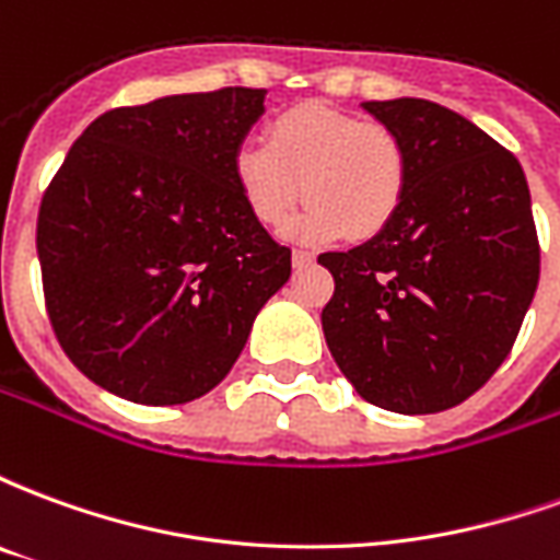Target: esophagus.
<instances>
[{"instance_id": "1", "label": "esophagus", "mask_w": 560, "mask_h": 560, "mask_svg": "<svg viewBox=\"0 0 560 560\" xmlns=\"http://www.w3.org/2000/svg\"><path fill=\"white\" fill-rule=\"evenodd\" d=\"M291 260H293V267L303 269V267H312V264H315V255H312V252H303V248H296Z\"/></svg>"}]
</instances>
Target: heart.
I'll use <instances>...</instances> for the list:
<instances>
[{"mask_svg": "<svg viewBox=\"0 0 560 560\" xmlns=\"http://www.w3.org/2000/svg\"><path fill=\"white\" fill-rule=\"evenodd\" d=\"M233 183L267 228L284 224L305 197L308 207L288 228L293 240L329 243L345 233L372 240L408 197L411 155L384 122L308 102L272 116L264 140L236 147Z\"/></svg>", "mask_w": 560, "mask_h": 560, "instance_id": "1", "label": "heart"}]
</instances>
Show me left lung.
Masks as SVG:
<instances>
[{"label": "left lung", "mask_w": 560, "mask_h": 560, "mask_svg": "<svg viewBox=\"0 0 560 560\" xmlns=\"http://www.w3.org/2000/svg\"><path fill=\"white\" fill-rule=\"evenodd\" d=\"M363 107L405 140L411 185L387 231L317 257L336 281L324 336L365 401L446 411L498 372L537 291L528 183L510 149L441 104Z\"/></svg>", "instance_id": "8db88e82"}]
</instances>
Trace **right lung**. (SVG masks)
<instances>
[{"label": "right lung", "mask_w": 560, "mask_h": 560, "mask_svg": "<svg viewBox=\"0 0 560 560\" xmlns=\"http://www.w3.org/2000/svg\"><path fill=\"white\" fill-rule=\"evenodd\" d=\"M264 95L224 86L107 110L44 191L35 245L50 327L68 360L119 399L207 396L291 279V248L233 183V152Z\"/></svg>", "instance_id": "add662e5"}]
</instances>
